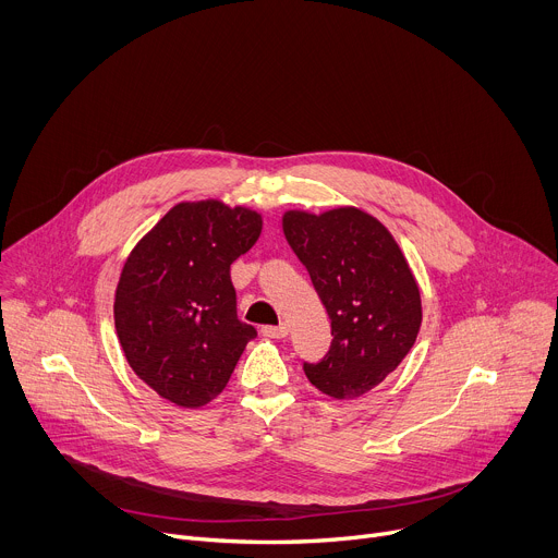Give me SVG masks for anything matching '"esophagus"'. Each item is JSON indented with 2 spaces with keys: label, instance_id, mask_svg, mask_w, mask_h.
<instances>
[{
  "label": "esophagus",
  "instance_id": "esophagus-1",
  "mask_svg": "<svg viewBox=\"0 0 558 558\" xmlns=\"http://www.w3.org/2000/svg\"><path fill=\"white\" fill-rule=\"evenodd\" d=\"M263 336H265V338L280 340V338H287V336H289V327H287V325H278V327H263Z\"/></svg>",
  "mask_w": 558,
  "mask_h": 558
}]
</instances>
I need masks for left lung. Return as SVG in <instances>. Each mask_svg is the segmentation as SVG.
<instances>
[{
  "label": "left lung",
  "mask_w": 558,
  "mask_h": 558,
  "mask_svg": "<svg viewBox=\"0 0 558 558\" xmlns=\"http://www.w3.org/2000/svg\"><path fill=\"white\" fill-rule=\"evenodd\" d=\"M282 231L331 317V349L317 364L304 362V373L325 395L353 400L413 349L422 327L415 276L390 231L357 207L291 209Z\"/></svg>",
  "instance_id": "obj_1"
}]
</instances>
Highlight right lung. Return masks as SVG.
I'll list each match as a JSON object with an SVG mask.
<instances>
[{"label": "right lung", "mask_w": 558, "mask_h": 558, "mask_svg": "<svg viewBox=\"0 0 558 558\" xmlns=\"http://www.w3.org/2000/svg\"><path fill=\"white\" fill-rule=\"evenodd\" d=\"M260 231L254 209L179 203L128 256L114 327L132 371L163 400L183 409L209 404L256 338L238 320L229 267Z\"/></svg>", "instance_id": "add662e5"}]
</instances>
